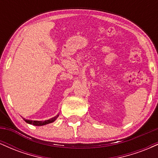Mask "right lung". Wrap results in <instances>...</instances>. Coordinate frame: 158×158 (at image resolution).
Masks as SVG:
<instances>
[{
    "label": "right lung",
    "mask_w": 158,
    "mask_h": 158,
    "mask_svg": "<svg viewBox=\"0 0 158 158\" xmlns=\"http://www.w3.org/2000/svg\"><path fill=\"white\" fill-rule=\"evenodd\" d=\"M59 115L56 116V117H52V118H50V119H48V120H44V121H37V120H30V119H25L23 118V120L25 122L29 123V124L33 125V126H44V125L49 124V123H53L54 121L56 120V119L58 118Z\"/></svg>",
    "instance_id": "obj_1"
}]
</instances>
